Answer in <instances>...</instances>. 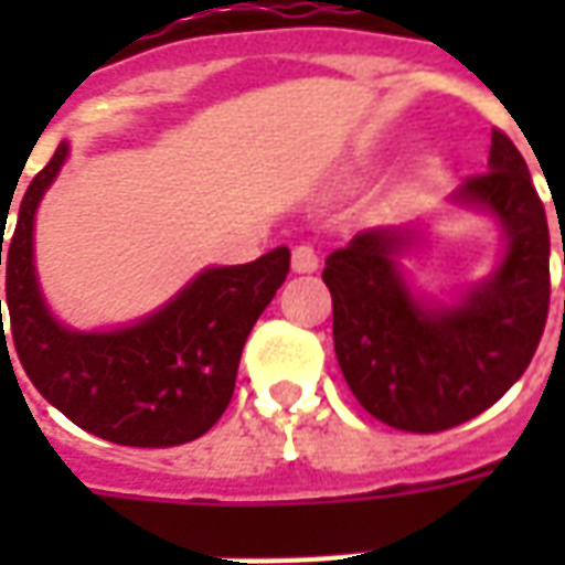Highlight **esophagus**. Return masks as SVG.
<instances>
[{"label": "esophagus", "mask_w": 565, "mask_h": 565, "mask_svg": "<svg viewBox=\"0 0 565 565\" xmlns=\"http://www.w3.org/2000/svg\"><path fill=\"white\" fill-rule=\"evenodd\" d=\"M318 250L311 245H296L294 247V259H290V266H294V271H299V275H311V271H318Z\"/></svg>", "instance_id": "34e87169"}]
</instances>
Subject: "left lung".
Listing matches in <instances>:
<instances>
[{"instance_id":"obj_1","label":"left lung","mask_w":565,"mask_h":565,"mask_svg":"<svg viewBox=\"0 0 565 565\" xmlns=\"http://www.w3.org/2000/svg\"><path fill=\"white\" fill-rule=\"evenodd\" d=\"M450 202L502 230L493 271L450 302L408 284L403 259L424 245L415 226L363 230L323 269L344 381L369 415L405 433H441L490 408L530 366L547 320L545 205L505 132L493 129L487 172L466 178Z\"/></svg>"}]
</instances>
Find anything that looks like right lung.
<instances>
[{
  "label": "right lung",
  "mask_w": 565,
  "mask_h": 565,
  "mask_svg": "<svg viewBox=\"0 0 565 565\" xmlns=\"http://www.w3.org/2000/svg\"><path fill=\"white\" fill-rule=\"evenodd\" d=\"M66 160L63 141L32 178L6 257V230L0 233L8 335L20 366L47 403L105 441L172 448L205 436L233 399L247 332L287 278L290 250L281 245L245 266H209L166 306L127 327L72 330L47 308L35 271V211Z\"/></svg>",
  "instance_id": "1"
}]
</instances>
